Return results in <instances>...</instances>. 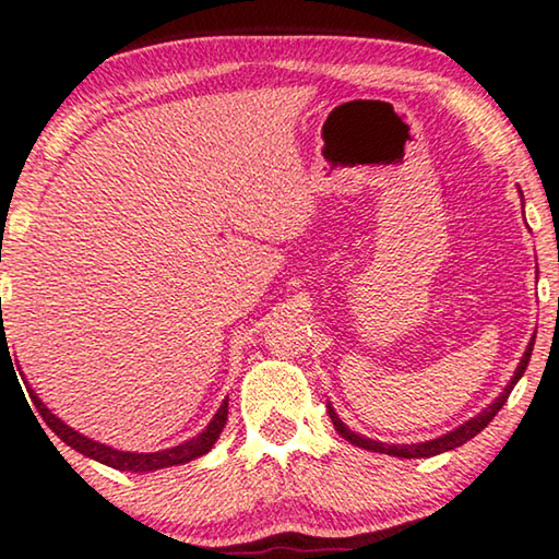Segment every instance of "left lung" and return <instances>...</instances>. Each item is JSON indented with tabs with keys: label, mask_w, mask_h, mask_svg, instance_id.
<instances>
[{
	"label": "left lung",
	"mask_w": 559,
	"mask_h": 559,
	"mask_svg": "<svg viewBox=\"0 0 559 559\" xmlns=\"http://www.w3.org/2000/svg\"><path fill=\"white\" fill-rule=\"evenodd\" d=\"M532 349H534V340L530 342V347H526V353L522 357V362H519L516 373H513V378L509 381V385H506L501 396H498L493 404H490L488 408H483V412L478 416H473L471 421L460 424L457 429L448 431V435L437 437V440H429V442H416V444H385V442H376V440H368V437H360L355 435L353 429L347 427V424H342V419L337 414H334L332 404L326 406V412H330V419L334 424V429H337V435L342 437V440H347L349 444H355V448H362V450H370V452H383V455H393V457H431V455H440V452H448V450H455L460 448V444H465L467 440H473L478 431H483L488 427V421L493 419V416L501 412V406L506 404V399H509V393L513 391V385L519 383V378L524 376L526 366H530V357H532Z\"/></svg>",
	"instance_id": "8db88e82"
}]
</instances>
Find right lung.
<instances>
[{
	"label": "right lung",
	"mask_w": 559,
	"mask_h": 559,
	"mask_svg": "<svg viewBox=\"0 0 559 559\" xmlns=\"http://www.w3.org/2000/svg\"><path fill=\"white\" fill-rule=\"evenodd\" d=\"M29 399H33L37 412L43 414V421H46L48 427L53 429L66 444H69V448L81 452V455L96 460V463L115 467V471L151 473V471H160V467L191 463V460L206 455V452L214 448V442L219 440L222 429H225V424H227V399H225V404L217 408V414L212 416V421L206 424V429L202 431V435L191 437V440H186L183 444H176V448H168L160 452H122V450L107 448V444L94 442V440H88V437L79 435L76 429H71L69 424H63L56 414H50V408H46V404L37 399V393L29 391Z\"/></svg>",
	"instance_id": "obj_1"
}]
</instances>
